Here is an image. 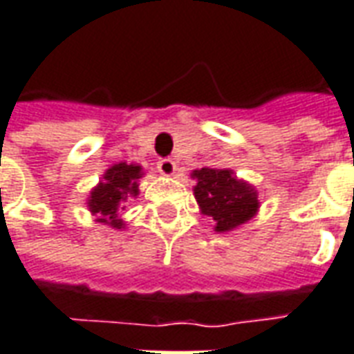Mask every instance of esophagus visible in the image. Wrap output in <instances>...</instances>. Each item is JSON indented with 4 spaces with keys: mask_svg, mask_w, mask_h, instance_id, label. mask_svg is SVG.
<instances>
[{
    "mask_svg": "<svg viewBox=\"0 0 354 354\" xmlns=\"http://www.w3.org/2000/svg\"><path fill=\"white\" fill-rule=\"evenodd\" d=\"M157 170H159L163 176H174V172H176V163H174L172 159H161V161L157 163Z\"/></svg>",
    "mask_w": 354,
    "mask_h": 354,
    "instance_id": "obj_1",
    "label": "esophagus"
}]
</instances>
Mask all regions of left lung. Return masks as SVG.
Masks as SVG:
<instances>
[{"instance_id":"8db88e82","label":"left lung","mask_w":354,"mask_h":354,"mask_svg":"<svg viewBox=\"0 0 354 354\" xmlns=\"http://www.w3.org/2000/svg\"><path fill=\"white\" fill-rule=\"evenodd\" d=\"M197 180L193 187L201 214L214 219L216 232H229L248 223L259 210L257 191L243 180H238L230 169L193 170Z\"/></svg>"}]
</instances>
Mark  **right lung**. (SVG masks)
<instances>
[{
  "mask_svg": "<svg viewBox=\"0 0 354 354\" xmlns=\"http://www.w3.org/2000/svg\"><path fill=\"white\" fill-rule=\"evenodd\" d=\"M138 178H142L140 165L118 163L106 170L103 180L91 189L88 208L97 221L111 225L112 229H124L125 223L118 217V212L127 197L138 195Z\"/></svg>",
  "mask_w": 354,
  "mask_h": 354,
  "instance_id": "right-lung-1",
  "label": "right lung"
}]
</instances>
